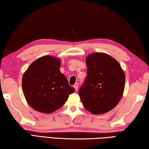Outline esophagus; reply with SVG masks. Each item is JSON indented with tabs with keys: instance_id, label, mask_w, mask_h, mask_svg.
<instances>
[{
	"instance_id": "34e87169",
	"label": "esophagus",
	"mask_w": 149,
	"mask_h": 149,
	"mask_svg": "<svg viewBox=\"0 0 149 149\" xmlns=\"http://www.w3.org/2000/svg\"><path fill=\"white\" fill-rule=\"evenodd\" d=\"M78 87H79V84H78V83H76V84L74 85V88L75 90H77Z\"/></svg>"
}]
</instances>
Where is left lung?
<instances>
[{
  "label": "left lung",
  "instance_id": "8db88e82",
  "mask_svg": "<svg viewBox=\"0 0 149 149\" xmlns=\"http://www.w3.org/2000/svg\"><path fill=\"white\" fill-rule=\"evenodd\" d=\"M87 77L79 93L86 109L104 114L118 105L123 95L125 74L120 65L107 54L94 53L86 59Z\"/></svg>",
  "mask_w": 149,
  "mask_h": 149
}]
</instances>
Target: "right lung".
I'll list each match as a JSON object with an SVG mask.
<instances>
[{
    "label": "right lung",
    "mask_w": 149,
    "mask_h": 149,
    "mask_svg": "<svg viewBox=\"0 0 149 149\" xmlns=\"http://www.w3.org/2000/svg\"><path fill=\"white\" fill-rule=\"evenodd\" d=\"M59 68V60L46 56L34 61L23 74V93L35 110L51 113L61 107L74 92Z\"/></svg>",
    "instance_id": "right-lung-1"
}]
</instances>
